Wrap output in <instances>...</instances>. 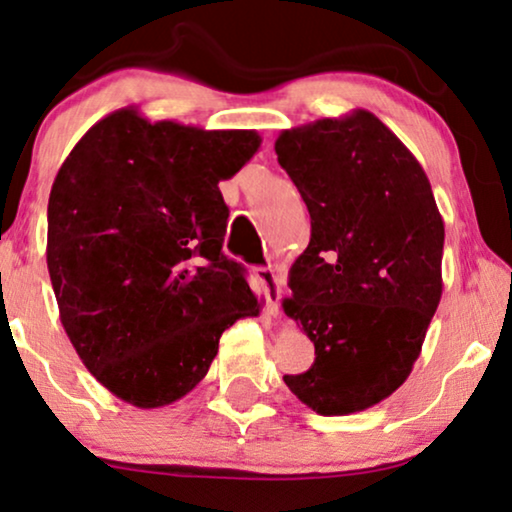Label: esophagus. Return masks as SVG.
I'll list each match as a JSON object with an SVG mask.
<instances>
[{
	"mask_svg": "<svg viewBox=\"0 0 512 512\" xmlns=\"http://www.w3.org/2000/svg\"><path fill=\"white\" fill-rule=\"evenodd\" d=\"M255 276L267 290V313L278 316V311H281V281H278L276 271L271 267H257Z\"/></svg>",
	"mask_w": 512,
	"mask_h": 512,
	"instance_id": "1",
	"label": "esophagus"
}]
</instances>
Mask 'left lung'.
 <instances>
[{
  "label": "left lung",
  "instance_id": "8db88e82",
  "mask_svg": "<svg viewBox=\"0 0 512 512\" xmlns=\"http://www.w3.org/2000/svg\"><path fill=\"white\" fill-rule=\"evenodd\" d=\"M276 154L311 215L283 311L316 346L283 381L323 417L363 412L417 363L442 297L445 222L421 163L367 109L288 128Z\"/></svg>",
  "mask_w": 512,
  "mask_h": 512
}]
</instances>
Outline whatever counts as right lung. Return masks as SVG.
Instances as JSON below:
<instances>
[{"label":"right lung","mask_w":512,"mask_h":512,"mask_svg":"<svg viewBox=\"0 0 512 512\" xmlns=\"http://www.w3.org/2000/svg\"><path fill=\"white\" fill-rule=\"evenodd\" d=\"M260 145L255 131H203L124 107L60 166L46 241L60 323L124 403L156 410L185 398L222 332L260 316L245 269L222 252L220 192Z\"/></svg>","instance_id":"1"}]
</instances>
